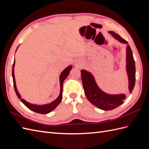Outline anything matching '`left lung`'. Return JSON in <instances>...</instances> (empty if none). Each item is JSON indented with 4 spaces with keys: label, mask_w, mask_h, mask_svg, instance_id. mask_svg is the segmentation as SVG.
<instances>
[{
    "label": "left lung",
    "mask_w": 149,
    "mask_h": 149,
    "mask_svg": "<svg viewBox=\"0 0 149 149\" xmlns=\"http://www.w3.org/2000/svg\"><path fill=\"white\" fill-rule=\"evenodd\" d=\"M109 33L120 42L128 44L126 40L114 31H110ZM126 70L129 78V89L131 93L136 83V66L132 52L129 45H127L126 51ZM81 76L86 96L93 105L104 111H110L119 107L124 102L126 97L124 94L112 95L103 92L98 87L94 76L89 72L82 70Z\"/></svg>",
    "instance_id": "left-lung-1"
}]
</instances>
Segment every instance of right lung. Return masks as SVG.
Returning a JSON list of instances; mask_svg holds the SVG:
<instances>
[{
	"mask_svg": "<svg viewBox=\"0 0 149 149\" xmlns=\"http://www.w3.org/2000/svg\"><path fill=\"white\" fill-rule=\"evenodd\" d=\"M15 65V61H13V64L12 66V78H13V87H14V89L15 93L17 94V97L20 99L22 102L29 109L35 112H37L39 114H48L49 112H50L53 110H54L55 108L58 106V105L61 102L62 100V93H63V84L64 80L67 78V76H68L70 71L72 69V66H68L66 69H65L63 71L61 72V73L60 76V93L58 97L55 100L52 102L48 104H45V105H35V104H31L30 103H29L25 101L23 99L21 98V96L20 94L17 91V89L16 87V84H15V76H14V70H13V68H14Z\"/></svg>",
	"mask_w": 149,
	"mask_h": 149,
	"instance_id": "add662e5",
	"label": "right lung"
}]
</instances>
